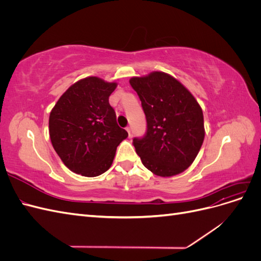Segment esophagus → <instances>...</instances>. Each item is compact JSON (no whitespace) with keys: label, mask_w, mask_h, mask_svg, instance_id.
Returning <instances> with one entry per match:
<instances>
[{"label":"esophagus","mask_w":261,"mask_h":261,"mask_svg":"<svg viewBox=\"0 0 261 261\" xmlns=\"http://www.w3.org/2000/svg\"><path fill=\"white\" fill-rule=\"evenodd\" d=\"M126 130H127V133H128V135L130 136V127H126Z\"/></svg>","instance_id":"34e87169"}]
</instances>
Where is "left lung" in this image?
<instances>
[{
    "label": "left lung",
    "instance_id": "1",
    "mask_svg": "<svg viewBox=\"0 0 261 261\" xmlns=\"http://www.w3.org/2000/svg\"><path fill=\"white\" fill-rule=\"evenodd\" d=\"M147 120V133L133 145L153 174L170 177L184 172L198 154L204 138L203 114L198 102L174 77L152 72L133 77Z\"/></svg>",
    "mask_w": 261,
    "mask_h": 261
}]
</instances>
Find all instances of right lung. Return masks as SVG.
I'll list each match as a JSON object with an SVG mask.
<instances>
[{
	"mask_svg": "<svg viewBox=\"0 0 261 261\" xmlns=\"http://www.w3.org/2000/svg\"><path fill=\"white\" fill-rule=\"evenodd\" d=\"M116 86L96 76L86 77L62 94L50 113L52 146L77 174L94 177L108 171L117 146L128 136L109 103Z\"/></svg>",
	"mask_w": 261,
	"mask_h": 261,
	"instance_id": "1",
	"label": "right lung"
}]
</instances>
